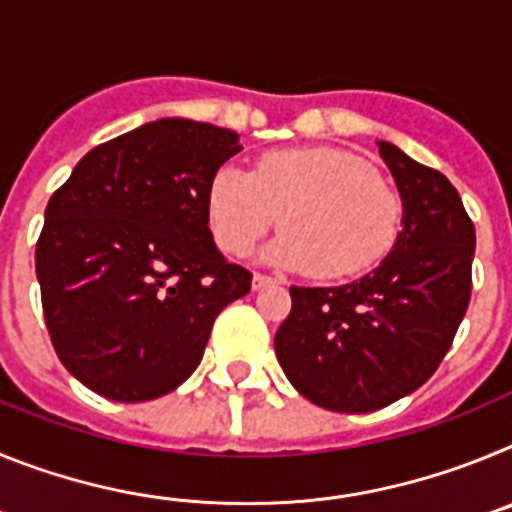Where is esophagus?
Wrapping results in <instances>:
<instances>
[{
    "mask_svg": "<svg viewBox=\"0 0 512 512\" xmlns=\"http://www.w3.org/2000/svg\"><path fill=\"white\" fill-rule=\"evenodd\" d=\"M269 284H277V279L269 277V274H253V289H264Z\"/></svg>",
    "mask_w": 512,
    "mask_h": 512,
    "instance_id": "1",
    "label": "esophagus"
}]
</instances>
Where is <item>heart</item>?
<instances>
[{"instance_id": "obj_1", "label": "heart", "mask_w": 512, "mask_h": 512, "mask_svg": "<svg viewBox=\"0 0 512 512\" xmlns=\"http://www.w3.org/2000/svg\"><path fill=\"white\" fill-rule=\"evenodd\" d=\"M207 215L217 246L243 256L282 217L269 259L310 269L318 279L369 271L392 251L402 225V197L374 166L341 148H284L253 171L223 166L212 176Z\"/></svg>"}]
</instances>
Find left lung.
<instances>
[{"label": "left lung", "instance_id": "obj_1", "mask_svg": "<svg viewBox=\"0 0 512 512\" xmlns=\"http://www.w3.org/2000/svg\"><path fill=\"white\" fill-rule=\"evenodd\" d=\"M379 153L400 189L392 253L341 287H292L274 348L302 397L333 413H372L433 377L472 297L474 223L441 171L392 143Z\"/></svg>", "mask_w": 512, "mask_h": 512}]
</instances>
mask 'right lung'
Returning a JSON list of instances; mask_svg holds the SVG:
<instances>
[{
  "label": "right lung",
  "mask_w": 512,
  "mask_h": 512,
  "mask_svg": "<svg viewBox=\"0 0 512 512\" xmlns=\"http://www.w3.org/2000/svg\"><path fill=\"white\" fill-rule=\"evenodd\" d=\"M238 151L233 130L166 117L92 148L53 192L35 246L45 325L97 395H169L223 307L251 292L207 228L212 176Z\"/></svg>",
  "instance_id": "obj_1"
}]
</instances>
